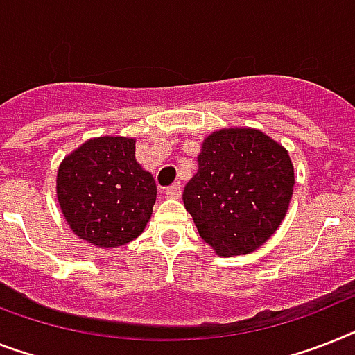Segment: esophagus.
<instances>
[{
  "label": "esophagus",
  "mask_w": 355,
  "mask_h": 355,
  "mask_svg": "<svg viewBox=\"0 0 355 355\" xmlns=\"http://www.w3.org/2000/svg\"><path fill=\"white\" fill-rule=\"evenodd\" d=\"M180 193H182V186H180V182H175L169 187H166V195H168L169 198H178L180 197Z\"/></svg>",
  "instance_id": "esophagus-1"
}]
</instances>
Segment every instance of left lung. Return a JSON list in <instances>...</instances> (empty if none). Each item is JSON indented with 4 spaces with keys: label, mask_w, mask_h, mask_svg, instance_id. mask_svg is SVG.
I'll list each match as a JSON object with an SVG mask.
<instances>
[{
    "label": "left lung",
    "mask_w": 355,
    "mask_h": 355,
    "mask_svg": "<svg viewBox=\"0 0 355 355\" xmlns=\"http://www.w3.org/2000/svg\"><path fill=\"white\" fill-rule=\"evenodd\" d=\"M288 151L257 129H220L204 140L198 171L184 187V206L200 237L223 257L266 243L293 193Z\"/></svg>",
    "instance_id": "left-lung-1"
}]
</instances>
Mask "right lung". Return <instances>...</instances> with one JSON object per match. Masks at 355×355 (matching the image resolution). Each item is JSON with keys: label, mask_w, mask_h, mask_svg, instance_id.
I'll return each mask as SVG.
<instances>
[{"label": "right lung", "mask_w": 355, "mask_h": 355, "mask_svg": "<svg viewBox=\"0 0 355 355\" xmlns=\"http://www.w3.org/2000/svg\"><path fill=\"white\" fill-rule=\"evenodd\" d=\"M58 202L78 237L100 248L131 243L144 232L157 184L135 158V140L100 137L71 153L58 169Z\"/></svg>", "instance_id": "obj_1"}]
</instances>
